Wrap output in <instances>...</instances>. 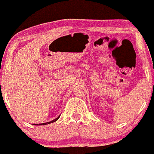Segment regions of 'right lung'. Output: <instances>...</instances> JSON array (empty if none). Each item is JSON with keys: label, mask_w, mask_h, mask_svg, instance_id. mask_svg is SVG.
Here are the masks:
<instances>
[{"label": "right lung", "mask_w": 154, "mask_h": 154, "mask_svg": "<svg viewBox=\"0 0 154 154\" xmlns=\"http://www.w3.org/2000/svg\"><path fill=\"white\" fill-rule=\"evenodd\" d=\"M58 119H59V116L58 117V118H56L55 119H54V120H53V121H51V122H47V123H43V124H39L38 125H47V124H50V123H53V122H55V121H57V120ZM35 125H38V124H35Z\"/></svg>", "instance_id": "1"}]
</instances>
